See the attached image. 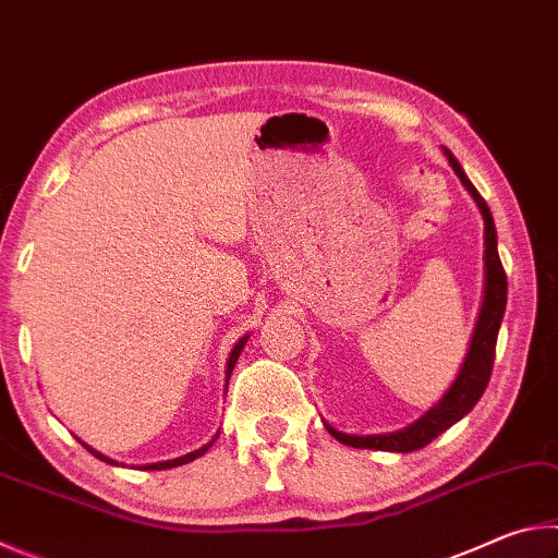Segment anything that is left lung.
<instances>
[{"label": "left lung", "mask_w": 558, "mask_h": 558, "mask_svg": "<svg viewBox=\"0 0 558 558\" xmlns=\"http://www.w3.org/2000/svg\"><path fill=\"white\" fill-rule=\"evenodd\" d=\"M442 153H446L448 162L456 169L460 182L465 184V189L472 194V199H475L485 221V295L475 323V332H472L470 339L468 356L460 366L456 381H452L450 389L442 393V399L433 405L430 411L423 413L418 421L411 423L409 428L384 433V436H347V433H339L329 426V423H325V428L332 433L339 442H344V446L391 452H413L418 448H426L433 438H438L442 430H448L452 423H458L462 415H468L472 411V405H475L480 401V396L485 393L489 374H493L497 332L499 325H502L507 307V276L497 253V229L487 202L480 196L477 189L472 186L458 159L450 155V149H442Z\"/></svg>", "instance_id": "obj_1"}]
</instances>
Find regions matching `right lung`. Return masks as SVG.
<instances>
[{
	"mask_svg": "<svg viewBox=\"0 0 558 558\" xmlns=\"http://www.w3.org/2000/svg\"><path fill=\"white\" fill-rule=\"evenodd\" d=\"M245 342H248V335L245 337H241L239 342H235V347L231 349V354H229V362H226V386H229V379H231V372H233V366H235V362H239V356H241V352H243V347H245ZM219 438V433H216L214 436V440ZM214 440H209L206 442L204 448H199V450H194V452H189V456H182V458H174V460H165V462H153V465H145V470H167V468H177V465H186V462H192V460H196V458H202L206 450H209L211 446H214ZM81 446H86V442L81 440ZM88 448V452H93V456L96 458H100L102 462H110V465H116V462H112L110 458H106L102 456V452H98V450H93L90 446H86Z\"/></svg>",
	"mask_w": 558,
	"mask_h": 558,
	"instance_id": "add662e5",
	"label": "right lung"
}]
</instances>
